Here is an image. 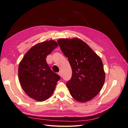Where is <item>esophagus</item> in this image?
Returning a JSON list of instances; mask_svg holds the SVG:
<instances>
[{
  "instance_id": "1",
  "label": "esophagus",
  "mask_w": 128,
  "mask_h": 128,
  "mask_svg": "<svg viewBox=\"0 0 128 128\" xmlns=\"http://www.w3.org/2000/svg\"><path fill=\"white\" fill-rule=\"evenodd\" d=\"M59 76H60V77L62 76V72H61V71H60V72H59Z\"/></svg>"
}]
</instances>
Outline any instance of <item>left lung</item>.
I'll use <instances>...</instances> for the list:
<instances>
[{"label": "left lung", "instance_id": "1", "mask_svg": "<svg viewBox=\"0 0 128 128\" xmlns=\"http://www.w3.org/2000/svg\"><path fill=\"white\" fill-rule=\"evenodd\" d=\"M58 42L72 67V78L66 83L71 96L80 102L90 101L99 94L104 82L101 59L78 38H62Z\"/></svg>", "mask_w": 128, "mask_h": 128}]
</instances>
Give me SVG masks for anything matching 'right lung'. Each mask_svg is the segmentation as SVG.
<instances>
[{
  "instance_id": "1",
  "label": "right lung",
  "mask_w": 128,
  "mask_h": 128,
  "mask_svg": "<svg viewBox=\"0 0 128 128\" xmlns=\"http://www.w3.org/2000/svg\"><path fill=\"white\" fill-rule=\"evenodd\" d=\"M58 46L54 40L38 43L28 50L19 64L18 75L21 86L29 97L36 101L48 99L60 78L46 61L47 56Z\"/></svg>"
}]
</instances>
